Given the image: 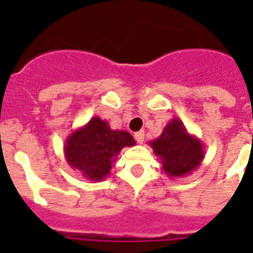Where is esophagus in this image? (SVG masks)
I'll use <instances>...</instances> for the list:
<instances>
[{
    "instance_id": "34e87169",
    "label": "esophagus",
    "mask_w": 253,
    "mask_h": 253,
    "mask_svg": "<svg viewBox=\"0 0 253 253\" xmlns=\"http://www.w3.org/2000/svg\"><path fill=\"white\" fill-rule=\"evenodd\" d=\"M134 138L138 143H143V139H145V132L143 131H138L134 134Z\"/></svg>"
}]
</instances>
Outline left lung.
<instances>
[{"instance_id":"left-lung-1","label":"left lung","mask_w":253,"mask_h":253,"mask_svg":"<svg viewBox=\"0 0 253 253\" xmlns=\"http://www.w3.org/2000/svg\"><path fill=\"white\" fill-rule=\"evenodd\" d=\"M163 165V170L169 177H183L195 170L205 159V146L198 137L187 131L179 118L168 122L159 138L150 141Z\"/></svg>"}]
</instances>
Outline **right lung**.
I'll return each mask as SVG.
<instances>
[{
	"label": "right lung",
	"mask_w": 253,
	"mask_h": 253,
	"mask_svg": "<svg viewBox=\"0 0 253 253\" xmlns=\"http://www.w3.org/2000/svg\"><path fill=\"white\" fill-rule=\"evenodd\" d=\"M135 141L130 132L112 130L108 122L93 116L66 138L63 153L70 168L92 181L104 180L118 154L126 146H134Z\"/></svg>",
	"instance_id": "1"
}]
</instances>
